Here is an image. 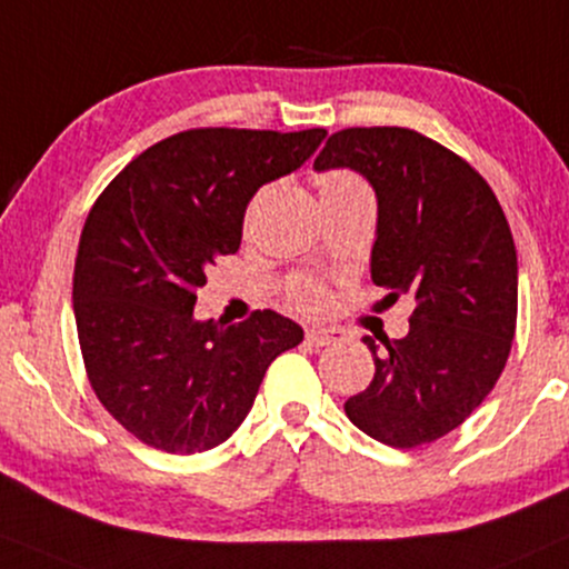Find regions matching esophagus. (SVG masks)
<instances>
[{
  "instance_id": "34e87169",
  "label": "esophagus",
  "mask_w": 569,
  "mask_h": 569,
  "mask_svg": "<svg viewBox=\"0 0 569 569\" xmlns=\"http://www.w3.org/2000/svg\"><path fill=\"white\" fill-rule=\"evenodd\" d=\"M335 340V335L329 332V329H321V327H311V329H306V342L311 348H325V346H329V342Z\"/></svg>"
}]
</instances>
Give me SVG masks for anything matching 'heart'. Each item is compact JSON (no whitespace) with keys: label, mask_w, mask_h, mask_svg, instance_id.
Returning a JSON list of instances; mask_svg holds the SVG:
<instances>
[{"label":"heart","mask_w":569,"mask_h":569,"mask_svg":"<svg viewBox=\"0 0 569 569\" xmlns=\"http://www.w3.org/2000/svg\"><path fill=\"white\" fill-rule=\"evenodd\" d=\"M350 187L367 189L359 179L353 177V173H348V171H327L325 177H319V189H321V192H327V189H350ZM296 298H298V303L303 306V308H317L321 303V292L313 284L300 287Z\"/></svg>","instance_id":"heart-1"}]
</instances>
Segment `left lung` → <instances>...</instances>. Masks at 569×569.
I'll return each mask as SVG.
<instances>
[{"label":"left lung","instance_id":"1","mask_svg":"<svg viewBox=\"0 0 569 569\" xmlns=\"http://www.w3.org/2000/svg\"><path fill=\"white\" fill-rule=\"evenodd\" d=\"M350 168L375 189L371 282L409 296L401 340L363 342L375 380L348 398V419L392 448L456 430L501 377L517 325V250L486 179L411 129H342L313 171Z\"/></svg>","mask_w":569,"mask_h":569}]
</instances>
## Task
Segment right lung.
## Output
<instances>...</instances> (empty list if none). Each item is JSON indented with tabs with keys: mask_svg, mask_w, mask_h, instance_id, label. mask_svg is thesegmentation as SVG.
<instances>
[{
	"mask_svg": "<svg viewBox=\"0 0 569 569\" xmlns=\"http://www.w3.org/2000/svg\"><path fill=\"white\" fill-rule=\"evenodd\" d=\"M325 129H194L131 160L89 210L73 271L81 356L100 403L166 453H202L248 417L266 369L303 342L277 311L198 319V287L240 250L252 194L298 171Z\"/></svg>",
	"mask_w": 569,
	"mask_h": 569,
	"instance_id": "obj_1",
	"label": "right lung"
}]
</instances>
